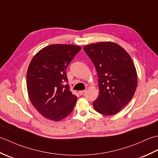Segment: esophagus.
Masks as SVG:
<instances>
[{
	"instance_id": "esophagus-1",
	"label": "esophagus",
	"mask_w": 158,
	"mask_h": 158,
	"mask_svg": "<svg viewBox=\"0 0 158 158\" xmlns=\"http://www.w3.org/2000/svg\"><path fill=\"white\" fill-rule=\"evenodd\" d=\"M85 92V90H81V91L79 92V94L81 95V96H82Z\"/></svg>"
}]
</instances>
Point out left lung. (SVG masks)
Listing matches in <instances>:
<instances>
[{
    "label": "left lung",
    "instance_id": "obj_1",
    "mask_svg": "<svg viewBox=\"0 0 158 158\" xmlns=\"http://www.w3.org/2000/svg\"><path fill=\"white\" fill-rule=\"evenodd\" d=\"M95 66L99 95L93 106L104 115L119 113L135 94L137 73L129 53L113 42H100L83 47Z\"/></svg>",
    "mask_w": 158,
    "mask_h": 158
}]
</instances>
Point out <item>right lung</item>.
Returning <instances> with one entry per match:
<instances>
[{"instance_id": "obj_1", "label": "right lung", "mask_w": 158, "mask_h": 158, "mask_svg": "<svg viewBox=\"0 0 158 158\" xmlns=\"http://www.w3.org/2000/svg\"><path fill=\"white\" fill-rule=\"evenodd\" d=\"M81 48L67 44L50 45L36 53L26 75L29 99L45 118L54 122L71 113L77 97L70 91L66 69Z\"/></svg>"}]
</instances>
